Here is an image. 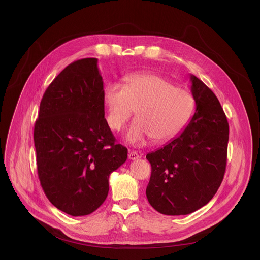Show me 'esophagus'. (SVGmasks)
<instances>
[{
  "instance_id": "34e87169",
  "label": "esophagus",
  "mask_w": 260,
  "mask_h": 260,
  "mask_svg": "<svg viewBox=\"0 0 260 260\" xmlns=\"http://www.w3.org/2000/svg\"><path fill=\"white\" fill-rule=\"evenodd\" d=\"M128 158H129L131 160H136V159H138V158H141V155L138 154L136 151H131V152L128 153Z\"/></svg>"
}]
</instances>
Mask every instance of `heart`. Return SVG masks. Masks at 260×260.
<instances>
[{
	"label": "heart",
	"mask_w": 260,
	"mask_h": 260,
	"mask_svg": "<svg viewBox=\"0 0 260 260\" xmlns=\"http://www.w3.org/2000/svg\"><path fill=\"white\" fill-rule=\"evenodd\" d=\"M124 86L108 83L103 89V103L107 110V122L119 131L136 114L125 140L141 146L153 137L165 142L177 136L189 120L194 98L187 89L154 73L132 74L124 77Z\"/></svg>",
	"instance_id": "obj_1"
}]
</instances>
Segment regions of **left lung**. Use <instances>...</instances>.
Here are the masks:
<instances>
[{
	"instance_id": "left-lung-1",
	"label": "left lung",
	"mask_w": 260,
	"mask_h": 260,
	"mask_svg": "<svg viewBox=\"0 0 260 260\" xmlns=\"http://www.w3.org/2000/svg\"><path fill=\"white\" fill-rule=\"evenodd\" d=\"M196 112L182 134L146 155L149 204L165 215H187L207 205L223 180L229 122L215 93L190 75Z\"/></svg>"
}]
</instances>
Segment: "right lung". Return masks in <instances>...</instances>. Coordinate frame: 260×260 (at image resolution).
I'll use <instances>...</instances> for the list:
<instances>
[{
    "label": "right lung",
    "mask_w": 260,
    "mask_h": 260,
    "mask_svg": "<svg viewBox=\"0 0 260 260\" xmlns=\"http://www.w3.org/2000/svg\"><path fill=\"white\" fill-rule=\"evenodd\" d=\"M103 83L96 58L70 63L47 87L35 123L41 186L71 216L88 215L105 202L110 174L127 158L105 119Z\"/></svg>",
    "instance_id": "1"
}]
</instances>
